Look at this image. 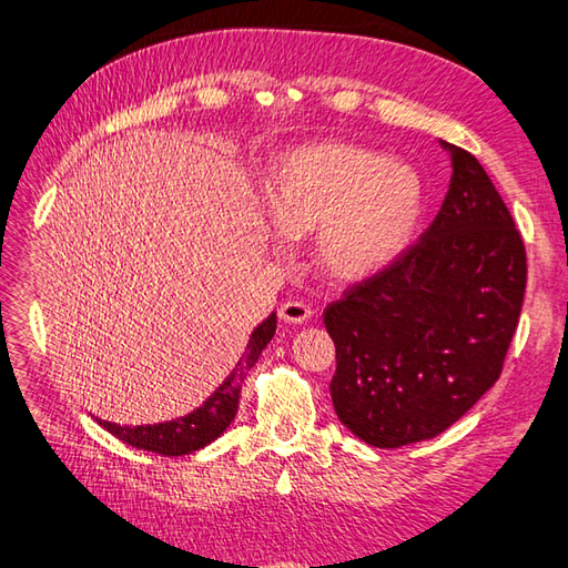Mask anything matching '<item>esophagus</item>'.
<instances>
[{
    "label": "esophagus",
    "mask_w": 568,
    "mask_h": 568,
    "mask_svg": "<svg viewBox=\"0 0 568 568\" xmlns=\"http://www.w3.org/2000/svg\"><path fill=\"white\" fill-rule=\"evenodd\" d=\"M310 315H312L310 305L297 303V300H291V303H283L281 307H277V317L287 324H303L310 320Z\"/></svg>",
    "instance_id": "34e87169"
}]
</instances>
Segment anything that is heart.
<instances>
[{
    "label": "heart",
    "instance_id": "1",
    "mask_svg": "<svg viewBox=\"0 0 568 568\" xmlns=\"http://www.w3.org/2000/svg\"><path fill=\"white\" fill-rule=\"evenodd\" d=\"M277 224L275 253L317 229L324 268L346 281L376 275L403 256L425 212V180L405 161L322 141L283 153L265 185Z\"/></svg>",
    "mask_w": 568,
    "mask_h": 568
}]
</instances>
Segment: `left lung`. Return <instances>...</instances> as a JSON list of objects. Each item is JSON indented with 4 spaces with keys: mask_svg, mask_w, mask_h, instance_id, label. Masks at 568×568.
Segmentation results:
<instances>
[{
    "mask_svg": "<svg viewBox=\"0 0 568 568\" xmlns=\"http://www.w3.org/2000/svg\"><path fill=\"white\" fill-rule=\"evenodd\" d=\"M439 143L452 183L427 232L324 310L334 413L378 449L432 439L464 417L500 378L523 310V236L476 155Z\"/></svg>",
    "mask_w": 568,
    "mask_h": 568,
    "instance_id": "1",
    "label": "left lung"
}]
</instances>
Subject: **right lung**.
Returning a JSON list of instances; mask_svg holds the SVG:
<instances>
[{"label": "right lung", "instance_id": "1", "mask_svg": "<svg viewBox=\"0 0 568 568\" xmlns=\"http://www.w3.org/2000/svg\"><path fill=\"white\" fill-rule=\"evenodd\" d=\"M275 334V312H271L256 329L251 332L246 352L241 354L232 373L222 381L220 388H216L207 400H204L197 409L192 413L175 417L171 422H159V425H116V422H104L98 419L100 425L114 434L116 439H122L129 446H136L143 452H153L161 456H185L202 449V446L212 444L216 437H222L224 429L232 425L239 409V395L241 385H244L246 373L256 364L261 352Z\"/></svg>", "mask_w": 568, "mask_h": 568}]
</instances>
